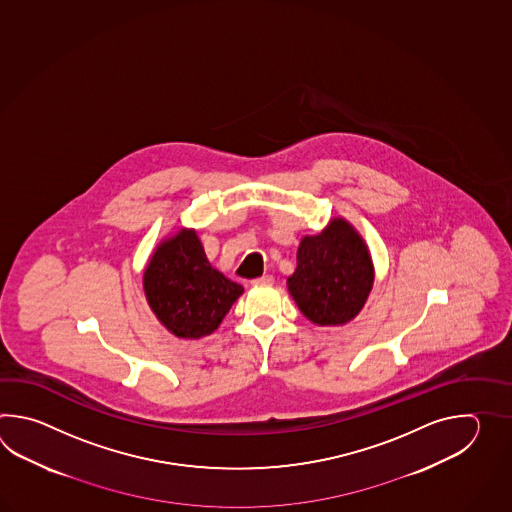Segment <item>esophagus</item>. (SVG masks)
<instances>
[{
  "mask_svg": "<svg viewBox=\"0 0 512 512\" xmlns=\"http://www.w3.org/2000/svg\"><path fill=\"white\" fill-rule=\"evenodd\" d=\"M272 283H274V278H272L271 274H265L261 278L252 280V285H272Z\"/></svg>",
  "mask_w": 512,
  "mask_h": 512,
  "instance_id": "1",
  "label": "esophagus"
}]
</instances>
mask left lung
<instances>
[{
	"label": "left lung",
	"mask_w": 512,
	"mask_h": 512,
	"mask_svg": "<svg viewBox=\"0 0 512 512\" xmlns=\"http://www.w3.org/2000/svg\"><path fill=\"white\" fill-rule=\"evenodd\" d=\"M375 272L368 245L346 219H331L316 236H305L289 293L316 326H344L359 315L373 287Z\"/></svg>",
	"instance_id": "left-lung-1"
}]
</instances>
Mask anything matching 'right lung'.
I'll return each instance as SVG.
<instances>
[{
  "mask_svg": "<svg viewBox=\"0 0 512 512\" xmlns=\"http://www.w3.org/2000/svg\"><path fill=\"white\" fill-rule=\"evenodd\" d=\"M142 285L159 322L179 338L214 333L243 293L240 283L210 265L196 230L188 229L155 249Z\"/></svg>",
  "mask_w": 512,
  "mask_h": 512,
  "instance_id": "1",
  "label": "right lung"
}]
</instances>
